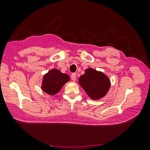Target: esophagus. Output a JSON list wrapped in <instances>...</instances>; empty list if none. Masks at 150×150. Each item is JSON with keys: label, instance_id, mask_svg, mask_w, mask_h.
I'll list each match as a JSON object with an SVG mask.
<instances>
[{"label": "esophagus", "instance_id": "esophagus-1", "mask_svg": "<svg viewBox=\"0 0 150 150\" xmlns=\"http://www.w3.org/2000/svg\"><path fill=\"white\" fill-rule=\"evenodd\" d=\"M71 79L73 81H75L76 79V74L75 73H73L71 75Z\"/></svg>", "mask_w": 150, "mask_h": 150}]
</instances>
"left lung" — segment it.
<instances>
[{
    "mask_svg": "<svg viewBox=\"0 0 150 150\" xmlns=\"http://www.w3.org/2000/svg\"><path fill=\"white\" fill-rule=\"evenodd\" d=\"M79 84L92 100L105 96L110 89V82L106 75L93 68H88L79 78Z\"/></svg>",
    "mask_w": 150,
    "mask_h": 150,
    "instance_id": "1",
    "label": "left lung"
}]
</instances>
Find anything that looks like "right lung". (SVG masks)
I'll return each instance as SVG.
<instances>
[{"mask_svg": "<svg viewBox=\"0 0 150 150\" xmlns=\"http://www.w3.org/2000/svg\"><path fill=\"white\" fill-rule=\"evenodd\" d=\"M69 80L70 78L66 74L61 72L59 69H52L43 77L42 89L48 95L54 96Z\"/></svg>", "mask_w": 150, "mask_h": 150, "instance_id": "1", "label": "right lung"}]
</instances>
